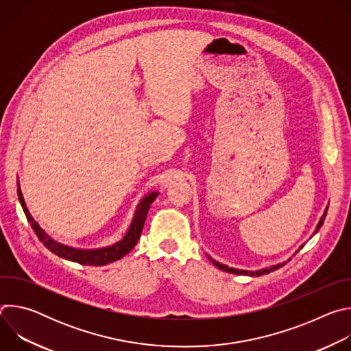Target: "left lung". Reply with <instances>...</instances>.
I'll use <instances>...</instances> for the list:
<instances>
[{"mask_svg": "<svg viewBox=\"0 0 351 351\" xmlns=\"http://www.w3.org/2000/svg\"><path fill=\"white\" fill-rule=\"evenodd\" d=\"M326 211L328 210H325V213H324V215H322V218L319 219V222H318V226H317V229H315V232H314V234L318 232V229L324 225V221H325V217H326ZM303 247V245H302ZM300 247V248H302ZM210 260H211V263L217 267V268H219V269H222V271H225V272H229V274H236V275H248V276H261V275H267V274H269V272H272V271H276V269H279L280 267H283L285 265V263L283 264H278V265H272L271 268H264V269H261V271H243V269H234V268H229V267H226V265H223V264H219L218 261H215V260H213L211 257H208Z\"/></svg>", "mask_w": 351, "mask_h": 351, "instance_id": "1", "label": "left lung"}]
</instances>
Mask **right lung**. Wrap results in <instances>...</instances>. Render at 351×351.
Returning <instances> with one entry per match:
<instances>
[{
	"label": "right lung",
	"mask_w": 351,
	"mask_h": 351,
	"mask_svg": "<svg viewBox=\"0 0 351 351\" xmlns=\"http://www.w3.org/2000/svg\"><path fill=\"white\" fill-rule=\"evenodd\" d=\"M18 194H19V202L22 204V208L25 211V215H26L27 221L30 222L32 229L37 234L38 240L49 250V252L54 253L56 256H58L61 258H65V260H69V261H73V263H79L82 265H94V267L106 265V264L118 261L130 252V250L136 245V243L140 239V234H141V230H143L144 221H145V217L148 214L149 206H152V203L158 195V193H149L147 197L143 198V202L140 203V206H138V208L134 214L133 222H132L128 233L125 234V237L121 241H118L117 244H114L111 247H106V248L79 250V248H72V247L64 245L61 243H57L56 240L49 237L38 226V223L32 218V215H30V213H29V210L25 204V199H23V195L21 193V189H18Z\"/></svg>",
	"instance_id": "1"
}]
</instances>
